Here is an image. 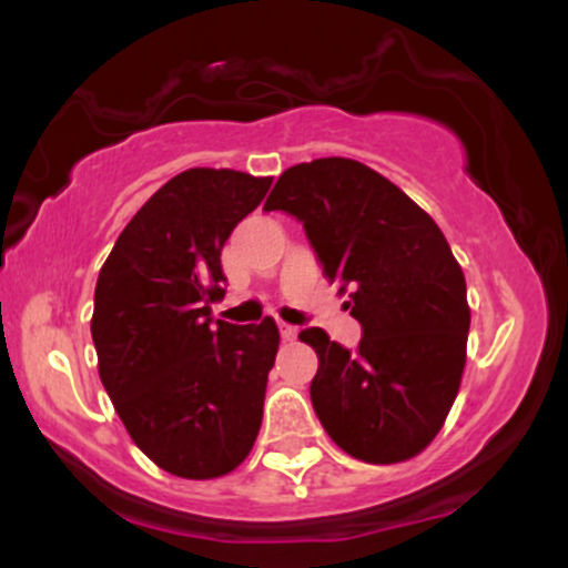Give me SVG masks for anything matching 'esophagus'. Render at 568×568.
I'll use <instances>...</instances> for the list:
<instances>
[{"mask_svg": "<svg viewBox=\"0 0 568 568\" xmlns=\"http://www.w3.org/2000/svg\"><path fill=\"white\" fill-rule=\"evenodd\" d=\"M280 336L285 338V342H293V338L298 336V328L296 325H288V323H280Z\"/></svg>", "mask_w": 568, "mask_h": 568, "instance_id": "34e87169", "label": "esophagus"}]
</instances>
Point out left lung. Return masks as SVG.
<instances>
[{
	"instance_id": "obj_1",
	"label": "left lung",
	"mask_w": 568,
	"mask_h": 568,
	"mask_svg": "<svg viewBox=\"0 0 568 568\" xmlns=\"http://www.w3.org/2000/svg\"><path fill=\"white\" fill-rule=\"evenodd\" d=\"M264 211L304 226L363 328L355 349L323 328L298 334L317 352L310 397L325 433L371 465L416 456L459 393L470 331L465 275L438 224L393 181L344 158L288 168Z\"/></svg>"
}]
</instances>
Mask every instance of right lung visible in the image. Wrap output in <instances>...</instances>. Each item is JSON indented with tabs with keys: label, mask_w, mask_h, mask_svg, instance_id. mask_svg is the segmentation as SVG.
<instances>
[{
	"label": "right lung",
	"mask_w": 568,
	"mask_h": 568,
	"mask_svg": "<svg viewBox=\"0 0 568 568\" xmlns=\"http://www.w3.org/2000/svg\"><path fill=\"white\" fill-rule=\"evenodd\" d=\"M272 179L192 168L130 219L95 283L90 334L122 425L179 478L232 473L251 454L280 334L213 321L224 298L221 247Z\"/></svg>",
	"instance_id": "right-lung-1"
}]
</instances>
